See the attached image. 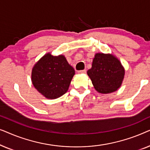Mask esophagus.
Returning a JSON list of instances; mask_svg holds the SVG:
<instances>
[{"mask_svg":"<svg viewBox=\"0 0 150 150\" xmlns=\"http://www.w3.org/2000/svg\"><path fill=\"white\" fill-rule=\"evenodd\" d=\"M78 73H79V74H85L86 73V70H85V69H83V70L78 71Z\"/></svg>","mask_w":150,"mask_h":150,"instance_id":"esophagus-1","label":"esophagus"}]
</instances>
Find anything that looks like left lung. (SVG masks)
I'll use <instances>...</instances> for the list:
<instances>
[{"mask_svg":"<svg viewBox=\"0 0 150 150\" xmlns=\"http://www.w3.org/2000/svg\"><path fill=\"white\" fill-rule=\"evenodd\" d=\"M125 69L120 60L110 54L96 53L87 71L94 88L101 93H110L122 85Z\"/></svg>","mask_w":150,"mask_h":150,"instance_id":"left-lung-1","label":"left lung"}]
</instances>
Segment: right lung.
Listing matches in <instances>:
<instances>
[{"mask_svg":"<svg viewBox=\"0 0 150 150\" xmlns=\"http://www.w3.org/2000/svg\"><path fill=\"white\" fill-rule=\"evenodd\" d=\"M75 70L65 57L47 53L33 67L31 81L35 88L48 99H56L69 89Z\"/></svg>","mask_w":150,"mask_h":150,"instance_id":"right-lung-1","label":"right lung"}]
</instances>
